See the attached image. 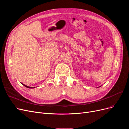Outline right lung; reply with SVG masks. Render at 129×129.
<instances>
[{
	"mask_svg": "<svg viewBox=\"0 0 129 129\" xmlns=\"http://www.w3.org/2000/svg\"><path fill=\"white\" fill-rule=\"evenodd\" d=\"M22 85H24L25 87H27V88H36V87H28V86H27V85H25V84H22V83H21Z\"/></svg>",
	"mask_w": 129,
	"mask_h": 129,
	"instance_id": "right-lung-1",
	"label": "right lung"
}]
</instances>
